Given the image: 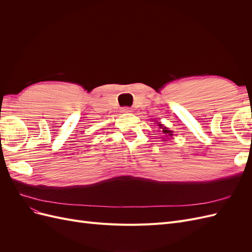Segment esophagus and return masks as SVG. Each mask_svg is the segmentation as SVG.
Here are the masks:
<instances>
[{
  "label": "esophagus",
  "instance_id": "34e87169",
  "mask_svg": "<svg viewBox=\"0 0 252 252\" xmlns=\"http://www.w3.org/2000/svg\"><path fill=\"white\" fill-rule=\"evenodd\" d=\"M131 111H132V109L130 107H123V108H122V112H124V113H130Z\"/></svg>",
  "mask_w": 252,
  "mask_h": 252
}]
</instances>
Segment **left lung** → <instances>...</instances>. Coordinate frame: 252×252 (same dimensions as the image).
Masks as SVG:
<instances>
[{
    "mask_svg": "<svg viewBox=\"0 0 252 252\" xmlns=\"http://www.w3.org/2000/svg\"><path fill=\"white\" fill-rule=\"evenodd\" d=\"M158 126L159 128H161V129H163V130H162V131H163V133H165V134H166L167 136H172V134H173L172 132H173V131L169 130V129H168V128H167V127H165V126H163L162 124H158Z\"/></svg>",
    "mask_w": 252,
    "mask_h": 252,
    "instance_id": "obj_1",
    "label": "left lung"
}]
</instances>
